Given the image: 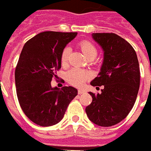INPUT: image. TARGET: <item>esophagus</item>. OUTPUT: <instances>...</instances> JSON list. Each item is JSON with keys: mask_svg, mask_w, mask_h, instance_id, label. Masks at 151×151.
Wrapping results in <instances>:
<instances>
[{"mask_svg": "<svg viewBox=\"0 0 151 151\" xmlns=\"http://www.w3.org/2000/svg\"><path fill=\"white\" fill-rule=\"evenodd\" d=\"M83 93H85L84 90H83V89H79V90H78V94H79V95H81V94H83Z\"/></svg>", "mask_w": 151, "mask_h": 151, "instance_id": "1", "label": "esophagus"}]
</instances>
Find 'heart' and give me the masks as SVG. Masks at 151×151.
<instances>
[{
	"label": "heart",
	"mask_w": 151,
	"mask_h": 151,
	"mask_svg": "<svg viewBox=\"0 0 151 151\" xmlns=\"http://www.w3.org/2000/svg\"><path fill=\"white\" fill-rule=\"evenodd\" d=\"M80 47L82 52L88 58V60H94L98 55V50L92 43L89 41H82L80 44ZM70 48L68 47H64L61 53V63L66 64L68 60ZM90 73L88 71L80 68H72L67 73V80L71 84L81 87L84 84L85 82L89 79Z\"/></svg>",
	"instance_id": "1"
}]
</instances>
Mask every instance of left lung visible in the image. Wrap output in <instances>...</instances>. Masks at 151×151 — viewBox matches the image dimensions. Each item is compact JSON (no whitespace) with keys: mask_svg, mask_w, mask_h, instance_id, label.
Instances as JSON below:
<instances>
[{"mask_svg":"<svg viewBox=\"0 0 151 151\" xmlns=\"http://www.w3.org/2000/svg\"><path fill=\"white\" fill-rule=\"evenodd\" d=\"M91 36L104 51V60L91 85L104 88L100 94L89 92L92 102L85 111L95 124L111 127L124 119L135 103L140 84L139 60L133 47L116 34Z\"/></svg>","mask_w":151,"mask_h":151,"instance_id":"obj_1","label":"left lung"}]
</instances>
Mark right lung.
I'll return each instance as SVG.
<instances>
[{"label":"right lung","instance_id":"obj_1","mask_svg":"<svg viewBox=\"0 0 151 151\" xmlns=\"http://www.w3.org/2000/svg\"><path fill=\"white\" fill-rule=\"evenodd\" d=\"M77 32H43L24 45L15 71L17 95L21 109L34 123H58L77 96L73 87L52 88V77L61 68V53Z\"/></svg>","mask_w":151,"mask_h":151}]
</instances>
